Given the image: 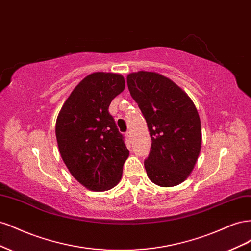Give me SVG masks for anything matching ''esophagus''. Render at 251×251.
Masks as SVG:
<instances>
[{"label":"esophagus","instance_id":"obj_1","mask_svg":"<svg viewBox=\"0 0 251 251\" xmlns=\"http://www.w3.org/2000/svg\"><path fill=\"white\" fill-rule=\"evenodd\" d=\"M126 137L128 139V140H131L132 139V136H131V132H126Z\"/></svg>","mask_w":251,"mask_h":251}]
</instances>
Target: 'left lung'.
<instances>
[{
	"label": "left lung",
	"instance_id": "obj_1",
	"mask_svg": "<svg viewBox=\"0 0 251 251\" xmlns=\"http://www.w3.org/2000/svg\"><path fill=\"white\" fill-rule=\"evenodd\" d=\"M126 82L151 135V151L144 161L149 179L162 187L182 183L201 151V121L196 105L179 86L159 73L133 72Z\"/></svg>",
	"mask_w": 251,
	"mask_h": 251
}]
</instances>
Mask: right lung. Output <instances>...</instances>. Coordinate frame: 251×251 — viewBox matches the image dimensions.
Segmentation results:
<instances>
[{"label": "right lung", "instance_id": "right-lung-1", "mask_svg": "<svg viewBox=\"0 0 251 251\" xmlns=\"http://www.w3.org/2000/svg\"><path fill=\"white\" fill-rule=\"evenodd\" d=\"M125 87L118 73H91L73 89L58 113L55 135L60 156L72 176L90 191L116 186L130 155L109 113L111 101Z\"/></svg>", "mask_w": 251, "mask_h": 251}]
</instances>
